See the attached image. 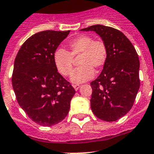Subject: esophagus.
I'll list each match as a JSON object with an SVG mask.
<instances>
[{
  "instance_id": "esophagus-1",
  "label": "esophagus",
  "mask_w": 154,
  "mask_h": 154,
  "mask_svg": "<svg viewBox=\"0 0 154 154\" xmlns=\"http://www.w3.org/2000/svg\"><path fill=\"white\" fill-rule=\"evenodd\" d=\"M73 87L74 88V89H75V90H76V91H77V90L79 89L80 85H73Z\"/></svg>"
}]
</instances>
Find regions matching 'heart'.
<instances>
[{
  "instance_id": "1",
  "label": "heart",
  "mask_w": 154,
  "mask_h": 154,
  "mask_svg": "<svg viewBox=\"0 0 154 154\" xmlns=\"http://www.w3.org/2000/svg\"><path fill=\"white\" fill-rule=\"evenodd\" d=\"M68 46L69 51L62 48L56 49L53 60L59 73L64 77H68L73 70V58L81 56V66L71 75V81L73 83H83L91 80L94 77L95 70L101 69L106 63L108 49L102 40H94L91 36L82 34L71 40Z\"/></svg>"
}]
</instances>
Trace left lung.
I'll use <instances>...</instances> for the list:
<instances>
[{"mask_svg": "<svg viewBox=\"0 0 154 154\" xmlns=\"http://www.w3.org/2000/svg\"><path fill=\"white\" fill-rule=\"evenodd\" d=\"M81 30L95 31L108 49L103 71L91 82V110L103 121H117L131 109L139 91L138 54L128 37L113 27L94 25Z\"/></svg>", "mask_w": 154, "mask_h": 154, "instance_id": "8db88e82", "label": "left lung"}]
</instances>
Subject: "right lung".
I'll return each instance as SVG.
<instances>
[{"instance_id":"obj_1","label":"right lung","mask_w":154,"mask_h":154,"mask_svg":"<svg viewBox=\"0 0 154 154\" xmlns=\"http://www.w3.org/2000/svg\"><path fill=\"white\" fill-rule=\"evenodd\" d=\"M70 31L44 30L23 44L14 63L12 87L19 105L42 126L59 123L69 113L76 91L54 63V52Z\"/></svg>"}]
</instances>
